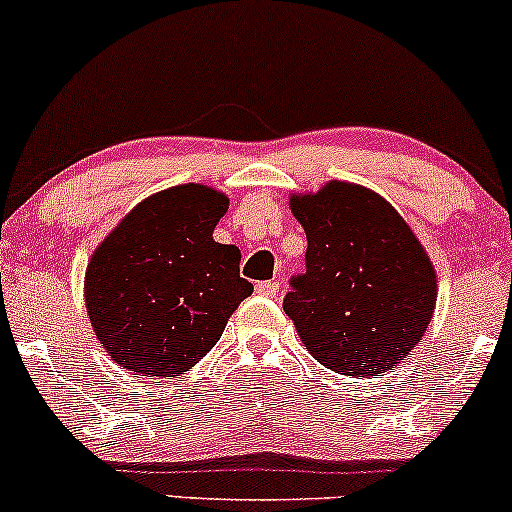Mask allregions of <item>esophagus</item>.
Wrapping results in <instances>:
<instances>
[{
    "label": "esophagus",
    "mask_w": 512,
    "mask_h": 512,
    "mask_svg": "<svg viewBox=\"0 0 512 512\" xmlns=\"http://www.w3.org/2000/svg\"><path fill=\"white\" fill-rule=\"evenodd\" d=\"M278 283H275V280H261V283H256V292L261 297H275L278 295Z\"/></svg>",
    "instance_id": "esophagus-1"
}]
</instances>
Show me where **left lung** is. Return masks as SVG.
<instances>
[{"instance_id":"obj_1","label":"left lung","mask_w":512,"mask_h":512,"mask_svg":"<svg viewBox=\"0 0 512 512\" xmlns=\"http://www.w3.org/2000/svg\"><path fill=\"white\" fill-rule=\"evenodd\" d=\"M307 232V273L283 309L304 348L338 375H380L421 343L438 300V273L409 222L380 193L329 181L292 193Z\"/></svg>"}]
</instances>
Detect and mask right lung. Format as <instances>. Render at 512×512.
<instances>
[{
  "label": "right lung",
  "instance_id": "1",
  "mask_svg": "<svg viewBox=\"0 0 512 512\" xmlns=\"http://www.w3.org/2000/svg\"><path fill=\"white\" fill-rule=\"evenodd\" d=\"M222 191L181 183L137 203L89 258L84 302L99 343L123 370L176 377L208 355L254 292L241 251L212 239Z\"/></svg>",
  "mask_w": 512,
  "mask_h": 512
}]
</instances>
